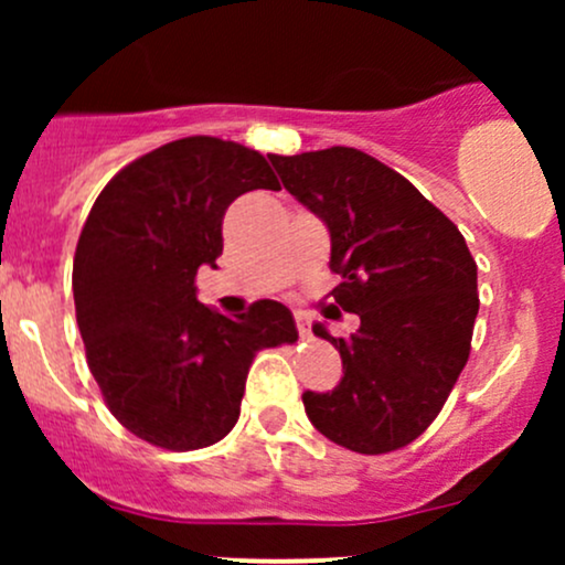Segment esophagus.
Here are the masks:
<instances>
[{
  "mask_svg": "<svg viewBox=\"0 0 565 565\" xmlns=\"http://www.w3.org/2000/svg\"><path fill=\"white\" fill-rule=\"evenodd\" d=\"M297 332H300L302 340H308V337H310V323L302 313H297Z\"/></svg>",
  "mask_w": 565,
  "mask_h": 565,
  "instance_id": "34e87169",
  "label": "esophagus"
}]
</instances>
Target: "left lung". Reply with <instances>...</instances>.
I'll use <instances>...</instances> for the list:
<instances>
[{"label":"left lung","instance_id":"left-lung-1","mask_svg":"<svg viewBox=\"0 0 565 565\" xmlns=\"http://www.w3.org/2000/svg\"><path fill=\"white\" fill-rule=\"evenodd\" d=\"M287 191L327 225L334 305L359 332H313L340 350L332 393H302L305 414L337 446L385 454L438 417L468 364L478 316V265L462 233L404 174L355 148L276 157Z\"/></svg>","mask_w":565,"mask_h":565}]
</instances>
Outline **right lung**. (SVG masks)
<instances>
[{
	"instance_id": "1",
	"label": "right lung",
	"mask_w": 565,
	"mask_h": 565,
	"mask_svg": "<svg viewBox=\"0 0 565 565\" xmlns=\"http://www.w3.org/2000/svg\"><path fill=\"white\" fill-rule=\"evenodd\" d=\"M255 188L278 191L265 157L196 135L127 164L82 228L74 302L89 372L114 417L161 449L228 436L257 350L297 340L287 305L231 319L196 297L199 268L223 255L225 210Z\"/></svg>"
}]
</instances>
